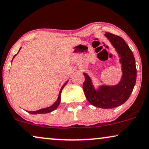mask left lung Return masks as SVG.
I'll list each match as a JSON object with an SVG mask.
<instances>
[{
  "instance_id": "left-lung-1",
  "label": "left lung",
  "mask_w": 149,
  "mask_h": 149,
  "mask_svg": "<svg viewBox=\"0 0 149 149\" xmlns=\"http://www.w3.org/2000/svg\"><path fill=\"white\" fill-rule=\"evenodd\" d=\"M105 36L118 53L122 67L121 79L116 85L102 84L95 88L91 78L84 73L85 81L83 90L91 105L108 109L123 104L130 97L136 82V67L132 51L123 39L110 33H106Z\"/></svg>"
}]
</instances>
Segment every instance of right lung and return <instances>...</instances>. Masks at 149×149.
Masks as SVG:
<instances>
[{"label":"right lung","mask_w":149,"mask_h":149,"mask_svg":"<svg viewBox=\"0 0 149 149\" xmlns=\"http://www.w3.org/2000/svg\"><path fill=\"white\" fill-rule=\"evenodd\" d=\"M20 49H21V47H20V48H19V50H20ZM17 54H15V56H13V59L14 58V57L16 56ZM13 59H12V60H13ZM67 82H68V80H67V82H65V84L63 85V86L61 87V90H60V92H59L58 98H57V100L56 101V102H55L54 104H53L50 106L47 107V108H41V109H40V110H36V111H27V112H29V113H30V114H47V113L51 112H52V111H54V110H56V109L57 108V107L59 106V104H60V103H61V92H62V90L63 89V88H64V87H65V85L67 84Z\"/></svg>","instance_id":"right-lung-1"}]
</instances>
